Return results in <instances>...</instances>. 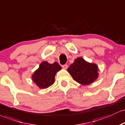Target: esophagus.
<instances>
[{
	"label": "esophagus",
	"mask_w": 125,
	"mask_h": 125,
	"mask_svg": "<svg viewBox=\"0 0 125 125\" xmlns=\"http://www.w3.org/2000/svg\"><path fill=\"white\" fill-rule=\"evenodd\" d=\"M62 68H64V69H67V67H68V65H67V64H64V65H62Z\"/></svg>",
	"instance_id": "34e87169"
}]
</instances>
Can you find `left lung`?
Instances as JSON below:
<instances>
[{"label":"left lung","mask_w":125,"mask_h":125,"mask_svg":"<svg viewBox=\"0 0 125 125\" xmlns=\"http://www.w3.org/2000/svg\"><path fill=\"white\" fill-rule=\"evenodd\" d=\"M98 70L96 64L87 62L81 57L75 59L67 69L74 80L83 85L90 84L96 80Z\"/></svg>","instance_id":"1"}]
</instances>
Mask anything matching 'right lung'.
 Returning a JSON list of instances; mask_svg holds the SVG:
<instances>
[{"instance_id":"right-lung-1","label":"right lung","mask_w":125,"mask_h":125,"mask_svg":"<svg viewBox=\"0 0 125 125\" xmlns=\"http://www.w3.org/2000/svg\"><path fill=\"white\" fill-rule=\"evenodd\" d=\"M61 69L58 62L50 64L47 61H44L32 75V80L41 89H46L54 84L55 74Z\"/></svg>"}]
</instances>
